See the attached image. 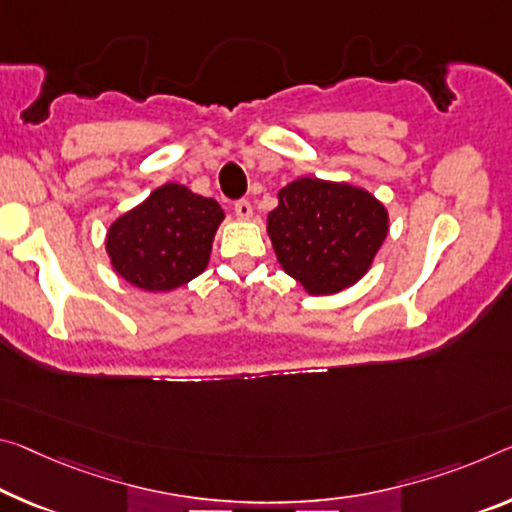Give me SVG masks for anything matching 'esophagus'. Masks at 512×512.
<instances>
[{
  "label": "esophagus",
  "mask_w": 512,
  "mask_h": 512,
  "mask_svg": "<svg viewBox=\"0 0 512 512\" xmlns=\"http://www.w3.org/2000/svg\"><path fill=\"white\" fill-rule=\"evenodd\" d=\"M234 214H237L239 218H250V214H253V207H250V202L246 198H241L234 202Z\"/></svg>",
  "instance_id": "obj_1"
}]
</instances>
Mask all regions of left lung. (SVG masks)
I'll list each match as a JSON object with an SVG mask.
<instances>
[{
	"label": "left lung",
	"instance_id": "8db88e82",
	"mask_svg": "<svg viewBox=\"0 0 512 512\" xmlns=\"http://www.w3.org/2000/svg\"><path fill=\"white\" fill-rule=\"evenodd\" d=\"M269 214L275 255L310 294H337L358 282L387 237V212L351 184L300 177Z\"/></svg>",
	"mask_w": 512,
	"mask_h": 512
}]
</instances>
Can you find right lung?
Listing matches in <instances>:
<instances>
[{
    "label": "right lung",
    "instance_id": "right-lung-1",
    "mask_svg": "<svg viewBox=\"0 0 512 512\" xmlns=\"http://www.w3.org/2000/svg\"><path fill=\"white\" fill-rule=\"evenodd\" d=\"M221 221L216 200L182 184H164L109 227L107 253L127 282L145 291H170L205 271Z\"/></svg>",
    "mask_w": 512,
    "mask_h": 512
}]
</instances>
